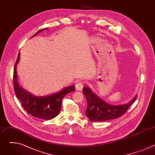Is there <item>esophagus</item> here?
<instances>
[{"label": "esophagus", "mask_w": 155, "mask_h": 155, "mask_svg": "<svg viewBox=\"0 0 155 155\" xmlns=\"http://www.w3.org/2000/svg\"><path fill=\"white\" fill-rule=\"evenodd\" d=\"M83 86H84L83 83H82V82H78L76 84V89H77V90H78V91L82 90L83 87Z\"/></svg>", "instance_id": "esophagus-1"}]
</instances>
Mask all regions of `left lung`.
Listing matches in <instances>:
<instances>
[{"instance_id": "1", "label": "left lung", "mask_w": 155, "mask_h": 155, "mask_svg": "<svg viewBox=\"0 0 155 155\" xmlns=\"http://www.w3.org/2000/svg\"><path fill=\"white\" fill-rule=\"evenodd\" d=\"M83 91L87 103L86 115L91 121L94 122L104 121L121 117L127 112V108L136 101L137 97V96H135L127 104L114 105L102 100L88 87H83Z\"/></svg>"}]
</instances>
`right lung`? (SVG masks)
I'll return each mask as SVG.
<instances>
[{
    "label": "right lung",
    "instance_id": "1",
    "mask_svg": "<svg viewBox=\"0 0 155 155\" xmlns=\"http://www.w3.org/2000/svg\"><path fill=\"white\" fill-rule=\"evenodd\" d=\"M44 29L38 31L32 37ZM19 56L20 53L18 54L13 72L14 90L17 98L21 101L23 108L32 117L45 120L54 118L61 111L63 97L67 94L74 91L75 86L72 85L65 87L57 93L43 96H34L29 93L19 86L17 80L16 67L19 60Z\"/></svg>",
    "mask_w": 155,
    "mask_h": 155
}]
</instances>
